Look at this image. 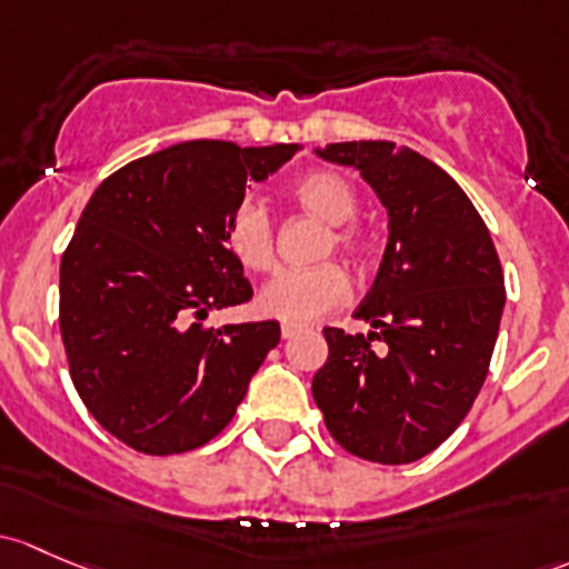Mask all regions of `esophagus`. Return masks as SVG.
Listing matches in <instances>:
<instances>
[{
  "label": "esophagus",
  "instance_id": "34e87169",
  "mask_svg": "<svg viewBox=\"0 0 569 569\" xmlns=\"http://www.w3.org/2000/svg\"><path fill=\"white\" fill-rule=\"evenodd\" d=\"M302 332V327H297V325H283L280 327V335H283L286 340H291L295 338V335H300Z\"/></svg>",
  "mask_w": 569,
  "mask_h": 569
}]
</instances>
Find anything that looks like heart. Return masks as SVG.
<instances>
[{
    "mask_svg": "<svg viewBox=\"0 0 569 569\" xmlns=\"http://www.w3.org/2000/svg\"><path fill=\"white\" fill-rule=\"evenodd\" d=\"M295 204L332 226L325 242V253L332 248L343 253H360V237L349 229L357 214V196L343 177L332 171H310L295 179L289 188ZM226 244L231 256L250 272H264L274 261V229L267 207L256 199L239 201L226 223ZM351 295L349 274L338 264H319L310 269H280L261 289L259 310L269 319L286 325H310L332 313Z\"/></svg>",
    "mask_w": 569,
    "mask_h": 569,
    "instance_id": "heart-1",
    "label": "heart"
}]
</instances>
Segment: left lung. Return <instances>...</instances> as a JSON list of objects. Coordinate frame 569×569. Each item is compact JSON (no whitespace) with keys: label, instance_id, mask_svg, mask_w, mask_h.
<instances>
[{"label":"left lung","instance_id":"obj_1","mask_svg":"<svg viewBox=\"0 0 569 569\" xmlns=\"http://www.w3.org/2000/svg\"><path fill=\"white\" fill-rule=\"evenodd\" d=\"M316 152L360 171L390 237L355 310L373 330L325 327L330 357L313 376V400L351 456L411 463L463 422L486 381L505 310L499 256L469 196L415 149L343 141Z\"/></svg>","mask_w":569,"mask_h":569}]
</instances>
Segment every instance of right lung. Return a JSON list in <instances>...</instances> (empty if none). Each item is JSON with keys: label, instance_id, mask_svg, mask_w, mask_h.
<instances>
[{"label": "right lung", "instance_id": "obj_1", "mask_svg": "<svg viewBox=\"0 0 569 569\" xmlns=\"http://www.w3.org/2000/svg\"><path fill=\"white\" fill-rule=\"evenodd\" d=\"M297 143L184 141L113 171L59 267V330L89 415L147 456L196 450L234 417L280 340L278 321L201 327L253 297L226 244L244 184Z\"/></svg>", "mask_w": 569, "mask_h": 569}]
</instances>
